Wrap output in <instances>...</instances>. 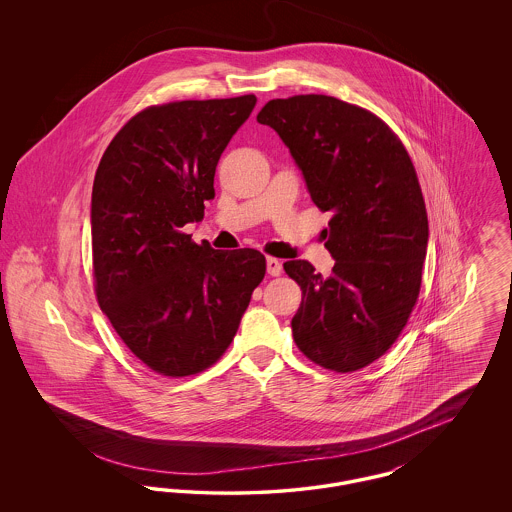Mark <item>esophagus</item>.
I'll use <instances>...</instances> for the list:
<instances>
[{
    "mask_svg": "<svg viewBox=\"0 0 512 512\" xmlns=\"http://www.w3.org/2000/svg\"><path fill=\"white\" fill-rule=\"evenodd\" d=\"M267 272L270 276H280L282 274V263L278 259H274V257H268Z\"/></svg>",
    "mask_w": 512,
    "mask_h": 512,
    "instance_id": "obj_1",
    "label": "esophagus"
}]
</instances>
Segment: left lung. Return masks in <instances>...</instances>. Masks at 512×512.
<instances>
[{"label":"left lung","instance_id":"8db88e82","mask_svg":"<svg viewBox=\"0 0 512 512\" xmlns=\"http://www.w3.org/2000/svg\"><path fill=\"white\" fill-rule=\"evenodd\" d=\"M257 122L280 136L315 205L332 213V274L284 263L301 286L293 340L317 365L359 370L390 349L420 292L428 215L411 157L386 122L330 96L272 99Z\"/></svg>","mask_w":512,"mask_h":512}]
</instances>
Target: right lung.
Masks as SVG:
<instances>
[{
  "label": "right lung",
  "mask_w": 512,
  "mask_h": 512,
  "mask_svg": "<svg viewBox=\"0 0 512 512\" xmlns=\"http://www.w3.org/2000/svg\"><path fill=\"white\" fill-rule=\"evenodd\" d=\"M255 96L147 107L105 149L92 190L101 311L126 347L163 376H190L232 343L265 278L257 249L217 251L182 228L215 197L222 151Z\"/></svg>",
  "instance_id": "1"
}]
</instances>
